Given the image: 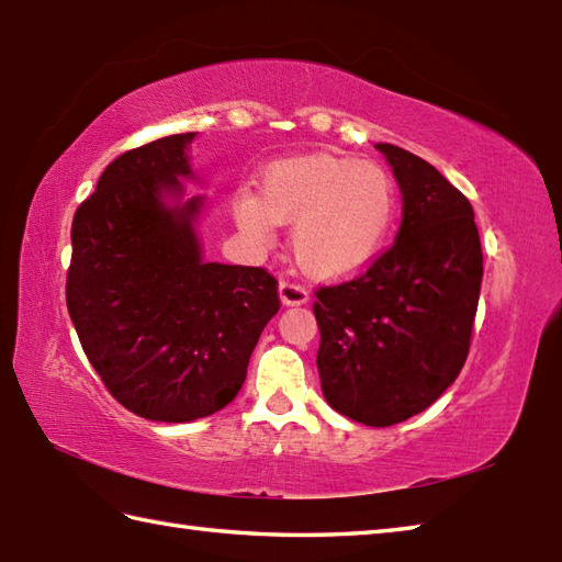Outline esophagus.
I'll return each mask as SVG.
<instances>
[{"label":"esophagus","instance_id":"obj_1","mask_svg":"<svg viewBox=\"0 0 562 562\" xmlns=\"http://www.w3.org/2000/svg\"><path fill=\"white\" fill-rule=\"evenodd\" d=\"M278 294L284 306H302L308 302V292L294 282H280Z\"/></svg>","mask_w":562,"mask_h":562}]
</instances>
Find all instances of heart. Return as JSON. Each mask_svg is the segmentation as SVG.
Listing matches in <instances>:
<instances>
[{"label": "heart", "instance_id": "1", "mask_svg": "<svg viewBox=\"0 0 562 562\" xmlns=\"http://www.w3.org/2000/svg\"><path fill=\"white\" fill-rule=\"evenodd\" d=\"M398 214V188L376 164L308 154L268 164L258 195L236 190L232 217L266 248L291 224L292 254L318 280H348L384 254Z\"/></svg>", "mask_w": 562, "mask_h": 562}]
</instances>
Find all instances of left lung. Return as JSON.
Segmentation results:
<instances>
[{"mask_svg":"<svg viewBox=\"0 0 562 562\" xmlns=\"http://www.w3.org/2000/svg\"><path fill=\"white\" fill-rule=\"evenodd\" d=\"M376 149L401 188V229L360 278L316 292V367L333 411L389 427L429 408L459 376L483 250L471 202L432 164L386 142Z\"/></svg>","mask_w":562,"mask_h":562,"instance_id":"1","label":"left lung"}]
</instances>
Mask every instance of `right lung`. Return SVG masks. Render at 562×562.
I'll return each mask as SVG.
<instances>
[{"label": "right lung", "mask_w": 562, "mask_h": 562, "mask_svg": "<svg viewBox=\"0 0 562 562\" xmlns=\"http://www.w3.org/2000/svg\"><path fill=\"white\" fill-rule=\"evenodd\" d=\"M198 133L154 139L105 166L71 222L67 308L91 367L117 403L157 423L229 405L250 352L278 314L262 268L202 258L205 195L193 181Z\"/></svg>", "instance_id": "right-lung-1"}]
</instances>
